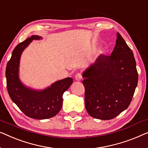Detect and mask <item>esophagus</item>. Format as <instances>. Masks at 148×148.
<instances>
[{"label": "esophagus", "instance_id": "esophagus-1", "mask_svg": "<svg viewBox=\"0 0 148 148\" xmlns=\"http://www.w3.org/2000/svg\"><path fill=\"white\" fill-rule=\"evenodd\" d=\"M75 80L77 81H80L81 79H83V77H82V75L81 73H77L75 75Z\"/></svg>", "mask_w": 148, "mask_h": 148}]
</instances>
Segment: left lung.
Here are the masks:
<instances>
[{
  "mask_svg": "<svg viewBox=\"0 0 148 148\" xmlns=\"http://www.w3.org/2000/svg\"><path fill=\"white\" fill-rule=\"evenodd\" d=\"M82 76L85 108L91 117L109 120L129 107L138 74L132 51L120 34L111 56L101 55Z\"/></svg>",
  "mask_w": 148,
  "mask_h": 148,
  "instance_id": "left-lung-1",
  "label": "left lung"
}]
</instances>
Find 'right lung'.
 Returning <instances> with one entry per match:
<instances>
[{
    "mask_svg": "<svg viewBox=\"0 0 148 148\" xmlns=\"http://www.w3.org/2000/svg\"><path fill=\"white\" fill-rule=\"evenodd\" d=\"M42 39L33 35L17 45L6 68V87L12 101L31 118L45 119L54 117L63 106V95L73 83V79L67 77L55 81L42 90L32 89L25 85L19 78L21 55L33 40Z\"/></svg>",
    "mask_w": 148,
    "mask_h": 148,
    "instance_id": "obj_1",
    "label": "right lung"
}]
</instances>
